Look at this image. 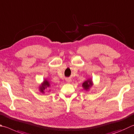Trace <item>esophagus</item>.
Listing matches in <instances>:
<instances>
[{"instance_id":"obj_1","label":"esophagus","mask_w":134,"mask_h":134,"mask_svg":"<svg viewBox=\"0 0 134 134\" xmlns=\"http://www.w3.org/2000/svg\"><path fill=\"white\" fill-rule=\"evenodd\" d=\"M66 81L67 82H71V80H70V79H66Z\"/></svg>"}]
</instances>
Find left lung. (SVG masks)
Masks as SVG:
<instances>
[{
	"instance_id": "1",
	"label": "left lung",
	"mask_w": 134,
	"mask_h": 134,
	"mask_svg": "<svg viewBox=\"0 0 134 134\" xmlns=\"http://www.w3.org/2000/svg\"><path fill=\"white\" fill-rule=\"evenodd\" d=\"M92 86V80H88L87 81L83 82L82 84V87L84 88V90H88V89Z\"/></svg>"
}]
</instances>
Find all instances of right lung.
Segmentation results:
<instances>
[{
	"mask_svg": "<svg viewBox=\"0 0 134 134\" xmlns=\"http://www.w3.org/2000/svg\"><path fill=\"white\" fill-rule=\"evenodd\" d=\"M48 87H50V83L49 82L47 81V80H45V81H44L43 83L42 84V86L40 87V91L43 92V93H44V90L46 88H47Z\"/></svg>",
	"mask_w": 134,
	"mask_h": 134,
	"instance_id": "1",
	"label": "right lung"
}]
</instances>
